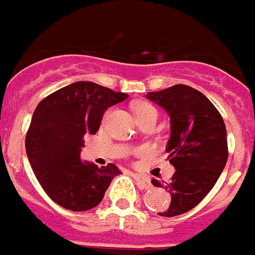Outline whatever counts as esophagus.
Listing matches in <instances>:
<instances>
[{"instance_id": "1", "label": "esophagus", "mask_w": 255, "mask_h": 255, "mask_svg": "<svg viewBox=\"0 0 255 255\" xmlns=\"http://www.w3.org/2000/svg\"><path fill=\"white\" fill-rule=\"evenodd\" d=\"M133 177L136 179V181H137V184L140 185L141 188H144V189H149V188L151 187L150 179H149V176H146V175L133 174Z\"/></svg>"}]
</instances>
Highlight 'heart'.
<instances>
[{
    "instance_id": "heart-1",
    "label": "heart",
    "mask_w": 255,
    "mask_h": 255,
    "mask_svg": "<svg viewBox=\"0 0 255 255\" xmlns=\"http://www.w3.org/2000/svg\"><path fill=\"white\" fill-rule=\"evenodd\" d=\"M134 111L137 115V119L144 118H158V110L151 104L147 102H138L134 105Z\"/></svg>"
}]
</instances>
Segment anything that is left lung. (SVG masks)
Wrapping results in <instances>:
<instances>
[{
  "label": "left lung",
  "mask_w": 255,
  "mask_h": 255,
  "mask_svg": "<svg viewBox=\"0 0 255 255\" xmlns=\"http://www.w3.org/2000/svg\"><path fill=\"white\" fill-rule=\"evenodd\" d=\"M146 98L170 115L171 134L166 151L175 172L170 181L153 179L151 184L163 187L171 196L167 210L158 214L176 217L200 204L226 167V124L210 100L188 85L149 92Z\"/></svg>",
  "instance_id": "1"
}]
</instances>
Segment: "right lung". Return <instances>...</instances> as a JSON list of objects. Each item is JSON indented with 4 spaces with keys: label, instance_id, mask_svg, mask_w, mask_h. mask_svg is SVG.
<instances>
[{
    "label": "right lung",
    "instance_id": "1",
    "mask_svg": "<svg viewBox=\"0 0 255 255\" xmlns=\"http://www.w3.org/2000/svg\"><path fill=\"white\" fill-rule=\"evenodd\" d=\"M128 97L92 81H78L45 97L32 115L25 151L45 193L71 211L91 210L104 198L114 176L113 163L81 162L87 133L95 134L105 111Z\"/></svg>",
    "mask_w": 255,
    "mask_h": 255
}]
</instances>
